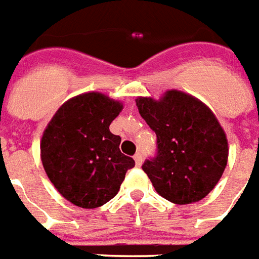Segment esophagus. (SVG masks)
Instances as JSON below:
<instances>
[{
  "label": "esophagus",
  "instance_id": "1",
  "mask_svg": "<svg viewBox=\"0 0 259 259\" xmlns=\"http://www.w3.org/2000/svg\"><path fill=\"white\" fill-rule=\"evenodd\" d=\"M134 159H135V163H136V165H138V166L142 165V163H143V155H142V153H140V152L136 153V155L134 156Z\"/></svg>",
  "mask_w": 259,
  "mask_h": 259
}]
</instances>
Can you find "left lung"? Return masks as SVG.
<instances>
[{
  "label": "left lung",
  "instance_id": "1",
  "mask_svg": "<svg viewBox=\"0 0 259 259\" xmlns=\"http://www.w3.org/2000/svg\"><path fill=\"white\" fill-rule=\"evenodd\" d=\"M139 114L156 134V153L142 165L156 192L173 204L200 201L228 163V140L208 107L181 91L161 100L136 99Z\"/></svg>",
  "mask_w": 259,
  "mask_h": 259
}]
</instances>
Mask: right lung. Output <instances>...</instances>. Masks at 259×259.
<instances>
[{
	"label": "right lung",
	"mask_w": 259,
	"mask_h": 259,
	"mask_svg": "<svg viewBox=\"0 0 259 259\" xmlns=\"http://www.w3.org/2000/svg\"><path fill=\"white\" fill-rule=\"evenodd\" d=\"M121 108L103 94H83L66 102L45 130V170L58 192L76 206L94 209L110 201L135 166V160L120 152V136L110 131Z\"/></svg>",
	"instance_id": "1"
}]
</instances>
